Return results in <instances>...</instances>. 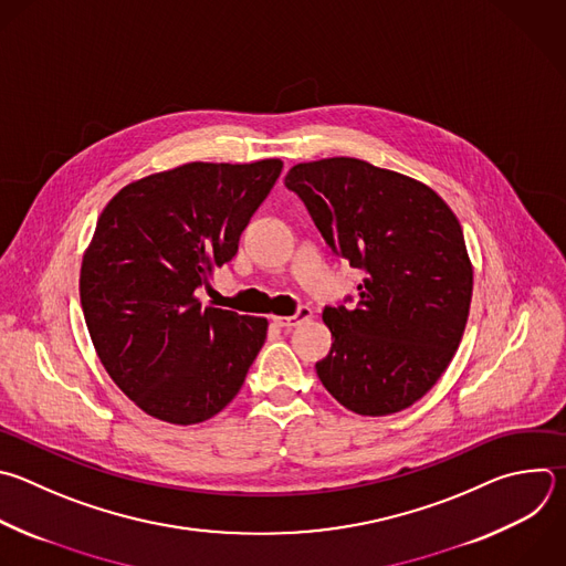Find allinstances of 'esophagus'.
I'll return each instance as SVG.
<instances>
[{
    "label": "esophagus",
    "instance_id": "esophagus-1",
    "mask_svg": "<svg viewBox=\"0 0 566 566\" xmlns=\"http://www.w3.org/2000/svg\"><path fill=\"white\" fill-rule=\"evenodd\" d=\"M311 315H313V311H311L308 306H300L295 315H289V317H273V324H277L280 328H295V326H300L302 322L311 319Z\"/></svg>",
    "mask_w": 566,
    "mask_h": 566
}]
</instances>
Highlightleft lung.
<instances>
[{
    "instance_id": "8db88e82",
    "label": "left lung",
    "mask_w": 566,
    "mask_h": 566,
    "mask_svg": "<svg viewBox=\"0 0 566 566\" xmlns=\"http://www.w3.org/2000/svg\"><path fill=\"white\" fill-rule=\"evenodd\" d=\"M284 186L328 249L364 271L357 300L326 306L333 344L315 370L348 411L389 416L418 402L453 359L471 306L462 227L429 186L355 157L297 164Z\"/></svg>"
}]
</instances>
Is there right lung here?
<instances>
[{"label":"right lung","mask_w":566,"mask_h":566,"mask_svg":"<svg viewBox=\"0 0 566 566\" xmlns=\"http://www.w3.org/2000/svg\"><path fill=\"white\" fill-rule=\"evenodd\" d=\"M280 172V159L191 161L124 186L99 216L82 308L104 368L144 413L198 424L242 389L269 322L202 308L196 291L235 258Z\"/></svg>","instance_id":"1"}]
</instances>
